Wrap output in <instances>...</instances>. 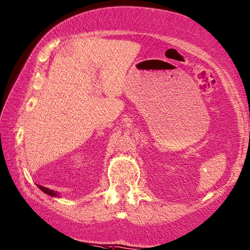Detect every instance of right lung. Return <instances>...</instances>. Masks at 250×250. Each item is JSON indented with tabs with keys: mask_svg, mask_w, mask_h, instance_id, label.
Instances as JSON below:
<instances>
[{
	"mask_svg": "<svg viewBox=\"0 0 250 250\" xmlns=\"http://www.w3.org/2000/svg\"><path fill=\"white\" fill-rule=\"evenodd\" d=\"M39 187L44 193H46V194H48V195H52V196H57V193L55 191H53V190H49V189H47V188H45V187H42V186H38Z\"/></svg>",
	"mask_w": 250,
	"mask_h": 250,
	"instance_id": "add662e5",
	"label": "right lung"
}]
</instances>
